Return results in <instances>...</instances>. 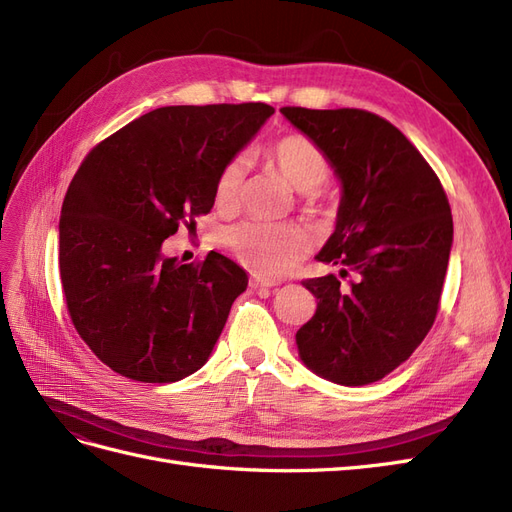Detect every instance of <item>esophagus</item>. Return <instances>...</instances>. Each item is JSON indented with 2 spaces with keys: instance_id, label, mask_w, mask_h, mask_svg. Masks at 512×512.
Returning a JSON list of instances; mask_svg holds the SVG:
<instances>
[{
  "instance_id": "1",
  "label": "esophagus",
  "mask_w": 512,
  "mask_h": 512,
  "mask_svg": "<svg viewBox=\"0 0 512 512\" xmlns=\"http://www.w3.org/2000/svg\"><path fill=\"white\" fill-rule=\"evenodd\" d=\"M250 286L252 288H273L277 286L273 280H267V277H260V275H252L250 277Z\"/></svg>"
}]
</instances>
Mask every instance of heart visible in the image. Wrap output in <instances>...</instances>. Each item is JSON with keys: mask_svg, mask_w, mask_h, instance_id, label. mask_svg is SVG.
<instances>
[{"mask_svg": "<svg viewBox=\"0 0 512 512\" xmlns=\"http://www.w3.org/2000/svg\"><path fill=\"white\" fill-rule=\"evenodd\" d=\"M269 164L299 192L307 211L318 209V188L331 177V162L312 138L286 134L267 149ZM245 194V160L232 158L215 181V203L222 211H237ZM222 245L243 267L258 275L275 277L292 269L307 256L312 239L297 224L241 222L228 226Z\"/></svg>", "mask_w": 512, "mask_h": 512, "instance_id": "1", "label": "heart"}]
</instances>
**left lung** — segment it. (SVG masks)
Listing matches in <instances>:
<instances>
[{
	"label": "left lung",
	"instance_id": "obj_1",
	"mask_svg": "<svg viewBox=\"0 0 512 512\" xmlns=\"http://www.w3.org/2000/svg\"><path fill=\"white\" fill-rule=\"evenodd\" d=\"M282 115L327 153L342 179L337 226L320 262L354 273L305 280L318 307L297 331L301 361L318 376L363 386L421 346L438 316L453 215L438 175L391 121L361 108L284 106Z\"/></svg>",
	"mask_w": 512,
	"mask_h": 512
}]
</instances>
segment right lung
Wrapping results in <instances>:
<instances>
[{"mask_svg": "<svg viewBox=\"0 0 512 512\" xmlns=\"http://www.w3.org/2000/svg\"><path fill=\"white\" fill-rule=\"evenodd\" d=\"M275 108L262 102L162 106L104 138L61 205L59 275L76 333L136 382H177L205 365L247 286L209 252L181 265L164 239L215 203L226 162Z\"/></svg>", "mask_w": 512, "mask_h": 512, "instance_id": "obj_1", "label": "right lung"}]
</instances>
